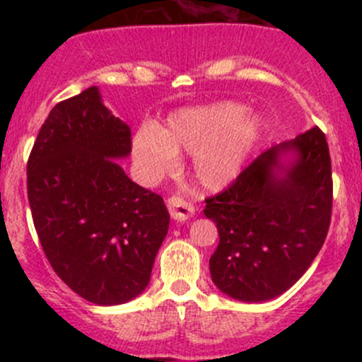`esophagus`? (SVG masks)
Wrapping results in <instances>:
<instances>
[{"mask_svg":"<svg viewBox=\"0 0 362 362\" xmlns=\"http://www.w3.org/2000/svg\"><path fill=\"white\" fill-rule=\"evenodd\" d=\"M168 211L175 221H187L194 214V207L185 202L180 195H172L168 199Z\"/></svg>","mask_w":362,"mask_h":362,"instance_id":"1","label":"esophagus"}]
</instances>
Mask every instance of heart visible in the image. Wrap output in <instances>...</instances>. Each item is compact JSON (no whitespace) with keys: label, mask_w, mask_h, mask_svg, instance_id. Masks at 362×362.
<instances>
[{"label":"heart","mask_w":362,"mask_h":362,"mask_svg":"<svg viewBox=\"0 0 362 362\" xmlns=\"http://www.w3.org/2000/svg\"><path fill=\"white\" fill-rule=\"evenodd\" d=\"M236 102H219L170 115L167 126L143 127L132 138V156L143 180L155 182L175 168L177 151L192 153L195 180L218 192L242 173L259 144L260 119Z\"/></svg>","instance_id":"heart-1"}]
</instances>
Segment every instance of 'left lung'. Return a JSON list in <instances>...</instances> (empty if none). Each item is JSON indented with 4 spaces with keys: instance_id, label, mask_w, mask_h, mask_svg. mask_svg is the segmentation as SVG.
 I'll return each instance as SVG.
<instances>
[{
    "instance_id": "1",
    "label": "left lung",
    "mask_w": 362,
    "mask_h": 362,
    "mask_svg": "<svg viewBox=\"0 0 362 362\" xmlns=\"http://www.w3.org/2000/svg\"><path fill=\"white\" fill-rule=\"evenodd\" d=\"M332 163L325 134L311 127L269 148L228 189L206 199L219 243L213 282L238 301L260 303L308 271L332 218Z\"/></svg>"
}]
</instances>
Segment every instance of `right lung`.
<instances>
[{
    "label": "right lung",
    "instance_id": "1",
    "mask_svg": "<svg viewBox=\"0 0 362 362\" xmlns=\"http://www.w3.org/2000/svg\"><path fill=\"white\" fill-rule=\"evenodd\" d=\"M131 153V129L90 86L57 103L27 163L34 226L54 272L100 306L146 289L168 233L163 199L139 187L115 160Z\"/></svg>",
    "mask_w": 362,
    "mask_h": 362
}]
</instances>
